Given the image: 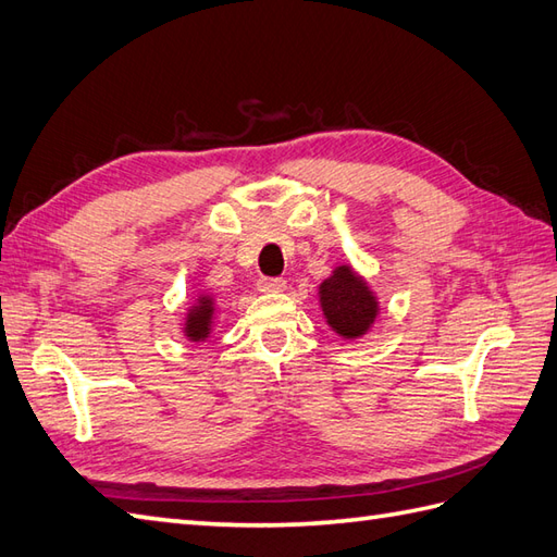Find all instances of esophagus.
I'll return each mask as SVG.
<instances>
[{
    "label": "esophagus",
    "instance_id": "obj_1",
    "mask_svg": "<svg viewBox=\"0 0 557 557\" xmlns=\"http://www.w3.org/2000/svg\"><path fill=\"white\" fill-rule=\"evenodd\" d=\"M257 290H260V293H283V290H286V281H283V278H260V281H257Z\"/></svg>",
    "mask_w": 557,
    "mask_h": 557
}]
</instances>
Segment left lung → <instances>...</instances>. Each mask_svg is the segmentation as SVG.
<instances>
[{"label": "left lung", "instance_id": "left-lung-1", "mask_svg": "<svg viewBox=\"0 0 557 557\" xmlns=\"http://www.w3.org/2000/svg\"><path fill=\"white\" fill-rule=\"evenodd\" d=\"M319 307L329 329L343 341H359L381 317V302L359 271L349 262L337 264L319 286Z\"/></svg>", "mask_w": 557, "mask_h": 557}]
</instances>
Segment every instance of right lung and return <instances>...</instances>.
<instances>
[{
    "label": "right lung",
    "instance_id": "right-lung-1",
    "mask_svg": "<svg viewBox=\"0 0 557 557\" xmlns=\"http://www.w3.org/2000/svg\"><path fill=\"white\" fill-rule=\"evenodd\" d=\"M216 323V295L214 293H196L188 302L182 321V335L188 343L200 345L212 337Z\"/></svg>",
    "mask_w": 557,
    "mask_h": 557
}]
</instances>
